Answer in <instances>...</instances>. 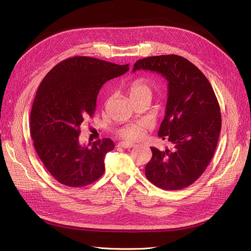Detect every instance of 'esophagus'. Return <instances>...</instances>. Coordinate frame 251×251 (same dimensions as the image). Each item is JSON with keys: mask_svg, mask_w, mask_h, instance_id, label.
Masks as SVG:
<instances>
[{"mask_svg": "<svg viewBox=\"0 0 251 251\" xmlns=\"http://www.w3.org/2000/svg\"><path fill=\"white\" fill-rule=\"evenodd\" d=\"M118 146L121 147V148H125V149H131V148H134V147H135V143L123 141V142H119Z\"/></svg>", "mask_w": 251, "mask_h": 251, "instance_id": "esophagus-1", "label": "esophagus"}]
</instances>
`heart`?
<instances>
[{
    "label": "heart",
    "mask_w": 251,
    "mask_h": 251,
    "mask_svg": "<svg viewBox=\"0 0 251 251\" xmlns=\"http://www.w3.org/2000/svg\"><path fill=\"white\" fill-rule=\"evenodd\" d=\"M127 92L132 101L140 100V98H151V94H153V87H151L150 79L146 77H138L132 81L130 87H128ZM147 126V124L144 123L127 126L121 128L118 132V135L121 138L130 141L138 140L142 137L143 132L146 131Z\"/></svg>",
    "instance_id": "obj_1"
}]
</instances>
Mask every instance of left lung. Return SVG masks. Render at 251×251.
<instances>
[{
  "mask_svg": "<svg viewBox=\"0 0 251 251\" xmlns=\"http://www.w3.org/2000/svg\"><path fill=\"white\" fill-rule=\"evenodd\" d=\"M140 69L160 73L169 81L165 116L158 136L174 146L164 151L151 148L153 156L146 176L168 191L187 187L206 170L218 144L222 118L214 89L198 68L179 55L139 59L133 72Z\"/></svg>",
  "mask_w": 251,
  "mask_h": 251,
  "instance_id": "1",
  "label": "left lung"
}]
</instances>
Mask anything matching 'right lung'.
Masks as SVG:
<instances>
[{
  "label": "right lung",
  "instance_id": "1",
  "mask_svg": "<svg viewBox=\"0 0 251 251\" xmlns=\"http://www.w3.org/2000/svg\"><path fill=\"white\" fill-rule=\"evenodd\" d=\"M89 56H73L54 66L36 91L30 114V133L45 168L59 183L82 187L104 173V156L114 150L109 138L88 148L79 143L80 126L93 117L105 81L128 71Z\"/></svg>",
  "mask_w": 251,
  "mask_h": 251
}]
</instances>
